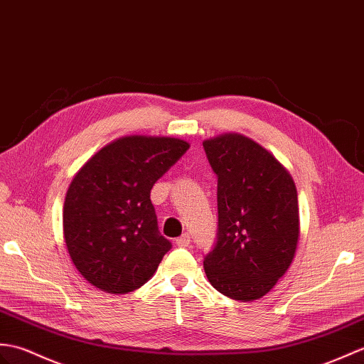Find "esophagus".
Instances as JSON below:
<instances>
[{
    "instance_id": "1",
    "label": "esophagus",
    "mask_w": 364,
    "mask_h": 364,
    "mask_svg": "<svg viewBox=\"0 0 364 364\" xmlns=\"http://www.w3.org/2000/svg\"><path fill=\"white\" fill-rule=\"evenodd\" d=\"M175 243H176V247H189V243H191V237H189V234H183L181 237H178L175 240Z\"/></svg>"
}]
</instances>
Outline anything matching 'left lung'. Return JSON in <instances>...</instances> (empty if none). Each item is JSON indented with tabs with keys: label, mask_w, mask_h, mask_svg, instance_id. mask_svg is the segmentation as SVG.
Returning a JSON list of instances; mask_svg holds the SVG:
<instances>
[{
	"label": "left lung",
	"mask_w": 364,
	"mask_h": 364,
	"mask_svg": "<svg viewBox=\"0 0 364 364\" xmlns=\"http://www.w3.org/2000/svg\"><path fill=\"white\" fill-rule=\"evenodd\" d=\"M217 175V242L203 260L217 291L248 302L289 269L299 239L296 186L289 171L240 133L203 142Z\"/></svg>",
	"instance_id": "obj_1"
}]
</instances>
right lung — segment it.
<instances>
[{
  "label": "right lung",
  "mask_w": 364,
  "mask_h": 364,
  "mask_svg": "<svg viewBox=\"0 0 364 364\" xmlns=\"http://www.w3.org/2000/svg\"><path fill=\"white\" fill-rule=\"evenodd\" d=\"M189 149L166 136H124L83 164L68 188L63 235L73 264L102 291L138 290L172 243L158 231L150 191Z\"/></svg>",
  "instance_id": "right-lung-1"
}]
</instances>
